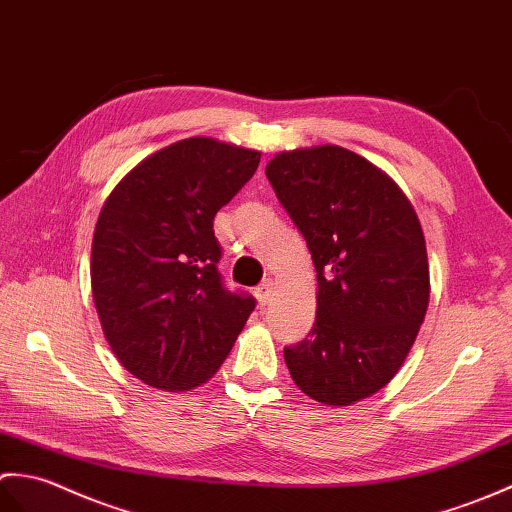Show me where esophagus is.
Wrapping results in <instances>:
<instances>
[{
    "mask_svg": "<svg viewBox=\"0 0 512 512\" xmlns=\"http://www.w3.org/2000/svg\"><path fill=\"white\" fill-rule=\"evenodd\" d=\"M274 291H276V282L274 280H265L263 285H260L258 289H256V300H258V304H267L271 298H274Z\"/></svg>",
    "mask_w": 512,
    "mask_h": 512,
    "instance_id": "34e87169",
    "label": "esophagus"
}]
</instances>
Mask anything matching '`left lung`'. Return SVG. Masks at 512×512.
<instances>
[{"instance_id":"left-lung-1","label":"left lung","mask_w":512,"mask_h":512,"mask_svg":"<svg viewBox=\"0 0 512 512\" xmlns=\"http://www.w3.org/2000/svg\"><path fill=\"white\" fill-rule=\"evenodd\" d=\"M265 173L317 271L313 331L285 348L291 379L317 403L352 405L394 379L425 320L423 227L396 181L342 146L282 151Z\"/></svg>"}]
</instances>
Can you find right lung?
<instances>
[{
  "instance_id": "1",
  "label": "right lung",
  "mask_w": 512,
  "mask_h": 512,
  "mask_svg": "<svg viewBox=\"0 0 512 512\" xmlns=\"http://www.w3.org/2000/svg\"><path fill=\"white\" fill-rule=\"evenodd\" d=\"M260 153L186 138L131 168L102 206L92 293L113 355L166 392L210 381L241 335L252 295L230 293L217 263V214L256 173Z\"/></svg>"
}]
</instances>
